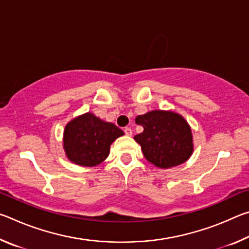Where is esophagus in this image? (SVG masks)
Segmentation results:
<instances>
[{
	"label": "esophagus",
	"instance_id": "esophagus-1",
	"mask_svg": "<svg viewBox=\"0 0 249 249\" xmlns=\"http://www.w3.org/2000/svg\"><path fill=\"white\" fill-rule=\"evenodd\" d=\"M124 133L127 135V136H132V134H133V132H132V129H130L129 127H125L124 128Z\"/></svg>",
	"mask_w": 249,
	"mask_h": 249
}]
</instances>
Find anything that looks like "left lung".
<instances>
[{"instance_id":"8db88e82","label":"left lung","mask_w":249,"mask_h":249,"mask_svg":"<svg viewBox=\"0 0 249 249\" xmlns=\"http://www.w3.org/2000/svg\"><path fill=\"white\" fill-rule=\"evenodd\" d=\"M144 132L134 136L149 162L171 168L187 161L193 151L190 126L182 116L170 111H151L135 119Z\"/></svg>"}]
</instances>
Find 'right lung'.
Returning <instances> with one entry per match:
<instances>
[{
    "label": "right lung",
    "instance_id": "add662e5",
    "mask_svg": "<svg viewBox=\"0 0 249 249\" xmlns=\"http://www.w3.org/2000/svg\"><path fill=\"white\" fill-rule=\"evenodd\" d=\"M122 135H124L123 130L116 125L87 113L67 124L64 148L72 162L93 167L107 159L109 146Z\"/></svg>",
    "mask_w": 249,
    "mask_h": 249
}]
</instances>
